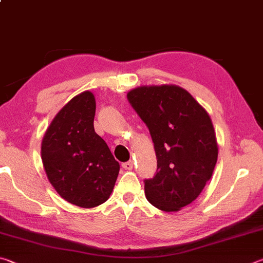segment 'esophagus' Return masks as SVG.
Wrapping results in <instances>:
<instances>
[{
  "instance_id": "1",
  "label": "esophagus",
  "mask_w": 263,
  "mask_h": 263,
  "mask_svg": "<svg viewBox=\"0 0 263 263\" xmlns=\"http://www.w3.org/2000/svg\"><path fill=\"white\" fill-rule=\"evenodd\" d=\"M122 166H123L124 169H126V171H131V169L133 168V161H132V160H130V161L124 162Z\"/></svg>"
}]
</instances>
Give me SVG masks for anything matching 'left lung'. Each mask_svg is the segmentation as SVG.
<instances>
[{"instance_id":"8db88e82","label":"left lung","mask_w":263,"mask_h":263,"mask_svg":"<svg viewBox=\"0 0 263 263\" xmlns=\"http://www.w3.org/2000/svg\"><path fill=\"white\" fill-rule=\"evenodd\" d=\"M127 100L148 127L157 154V174L144 181L146 198L159 210L179 211L198 197L216 166L210 116L174 84L138 87Z\"/></svg>"}]
</instances>
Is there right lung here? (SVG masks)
I'll use <instances>...</instances> for the list:
<instances>
[{
	"label": "right lung",
	"instance_id": "add662e5",
	"mask_svg": "<svg viewBox=\"0 0 263 263\" xmlns=\"http://www.w3.org/2000/svg\"><path fill=\"white\" fill-rule=\"evenodd\" d=\"M95 97L83 91L53 119L42 142L48 181L62 198L81 208H95L112 193L119 163L94 128Z\"/></svg>",
	"mask_w": 263,
	"mask_h": 263
}]
</instances>
